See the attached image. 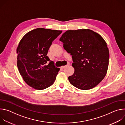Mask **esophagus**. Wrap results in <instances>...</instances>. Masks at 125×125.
I'll use <instances>...</instances> for the list:
<instances>
[{
  "label": "esophagus",
  "mask_w": 125,
  "mask_h": 125,
  "mask_svg": "<svg viewBox=\"0 0 125 125\" xmlns=\"http://www.w3.org/2000/svg\"><path fill=\"white\" fill-rule=\"evenodd\" d=\"M69 65H70L69 63H68L66 66H61V68L62 69H64V68H66V67H67V66H69Z\"/></svg>",
  "instance_id": "esophagus-1"
}]
</instances>
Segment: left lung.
<instances>
[{"label": "left lung", "instance_id": "1", "mask_svg": "<svg viewBox=\"0 0 125 125\" xmlns=\"http://www.w3.org/2000/svg\"><path fill=\"white\" fill-rule=\"evenodd\" d=\"M59 40L72 55L75 72L68 77L70 83L83 90L96 86L105 77L109 65V50L103 38L90 29H80L66 31Z\"/></svg>", "mask_w": 125, "mask_h": 125}]
</instances>
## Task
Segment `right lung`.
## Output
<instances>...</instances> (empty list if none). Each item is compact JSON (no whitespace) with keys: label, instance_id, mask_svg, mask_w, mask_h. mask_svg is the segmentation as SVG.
I'll return each mask as SVG.
<instances>
[{"label":"right lung","instance_id":"add662e5","mask_svg":"<svg viewBox=\"0 0 125 125\" xmlns=\"http://www.w3.org/2000/svg\"><path fill=\"white\" fill-rule=\"evenodd\" d=\"M37 28L27 33L17 48V67L24 81L31 87L42 90L54 83L59 68L47 56L52 42L62 32ZM48 61V65L46 64Z\"/></svg>","mask_w":125,"mask_h":125}]
</instances>
